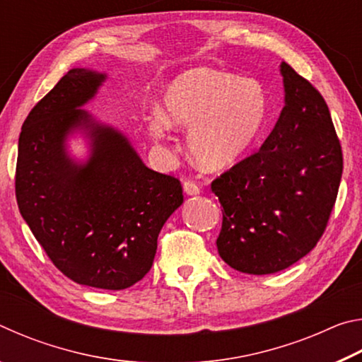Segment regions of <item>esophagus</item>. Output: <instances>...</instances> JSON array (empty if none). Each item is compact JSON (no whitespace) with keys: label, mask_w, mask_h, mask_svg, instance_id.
Instances as JSON below:
<instances>
[{"label":"esophagus","mask_w":362,"mask_h":362,"mask_svg":"<svg viewBox=\"0 0 362 362\" xmlns=\"http://www.w3.org/2000/svg\"><path fill=\"white\" fill-rule=\"evenodd\" d=\"M183 192H185L188 196L198 194L199 193V185L193 180H185V182H183Z\"/></svg>","instance_id":"esophagus-1"}]
</instances>
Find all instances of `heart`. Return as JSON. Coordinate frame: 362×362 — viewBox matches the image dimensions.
Listing matches in <instances>:
<instances>
[{"mask_svg":"<svg viewBox=\"0 0 362 362\" xmlns=\"http://www.w3.org/2000/svg\"><path fill=\"white\" fill-rule=\"evenodd\" d=\"M267 112V93L259 81L196 66L168 84L163 110L146 118V131L153 139H163L173 126L189 127V153L204 169L218 170L250 148Z\"/></svg>","mask_w":362,"mask_h":362,"instance_id":"obj_1","label":"heart"}]
</instances>
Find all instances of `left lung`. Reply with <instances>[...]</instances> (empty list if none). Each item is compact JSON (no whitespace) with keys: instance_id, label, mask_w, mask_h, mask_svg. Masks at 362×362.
Returning <instances> with one entry per match:
<instances>
[{"instance_id":"1","label":"left lung","mask_w":362,"mask_h":362,"mask_svg":"<svg viewBox=\"0 0 362 362\" xmlns=\"http://www.w3.org/2000/svg\"><path fill=\"white\" fill-rule=\"evenodd\" d=\"M286 105L259 151L216 180L223 207L217 249L241 273L272 274L313 249L334 209L343 170L326 100L281 64Z\"/></svg>"}]
</instances>
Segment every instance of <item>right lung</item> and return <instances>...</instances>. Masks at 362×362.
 <instances>
[{
  "label": "right lung",
  "mask_w": 362,
  "mask_h": 362,
  "mask_svg": "<svg viewBox=\"0 0 362 362\" xmlns=\"http://www.w3.org/2000/svg\"><path fill=\"white\" fill-rule=\"evenodd\" d=\"M105 78L73 69L32 108L19 137L16 198L66 278L121 291L150 272L159 231L183 194L179 179L146 168L126 136L79 108ZM76 130L91 142L84 165L66 153V139Z\"/></svg>",
  "instance_id": "obj_1"
}]
</instances>
